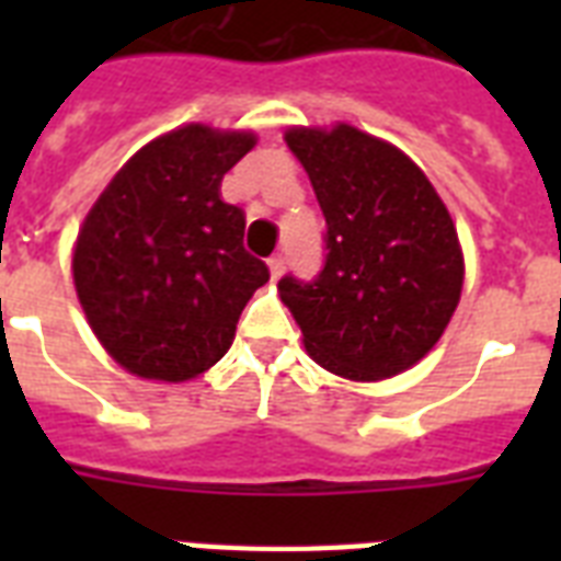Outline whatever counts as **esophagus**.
I'll return each instance as SVG.
<instances>
[{"mask_svg":"<svg viewBox=\"0 0 561 561\" xmlns=\"http://www.w3.org/2000/svg\"><path fill=\"white\" fill-rule=\"evenodd\" d=\"M267 267H271L273 279H279L282 273H285V255H273V259H267Z\"/></svg>","mask_w":561,"mask_h":561,"instance_id":"obj_1","label":"esophagus"}]
</instances>
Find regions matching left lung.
<instances>
[{
  "instance_id": "left-lung-1",
  "label": "left lung",
  "mask_w": 561,
  "mask_h": 561,
  "mask_svg": "<svg viewBox=\"0 0 561 561\" xmlns=\"http://www.w3.org/2000/svg\"><path fill=\"white\" fill-rule=\"evenodd\" d=\"M285 142L325 218L323 271L314 282L279 279L308 355L350 381L404 373L460 302L451 215L416 162L358 127H290Z\"/></svg>"
}]
</instances>
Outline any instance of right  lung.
I'll list each match as a JSON object with an SVG mask.
<instances>
[{
  "mask_svg": "<svg viewBox=\"0 0 561 561\" xmlns=\"http://www.w3.org/2000/svg\"><path fill=\"white\" fill-rule=\"evenodd\" d=\"M253 145L247 130L178 127L136 151L83 220L75 290L127 373L171 383L206 373L271 279L244 250V211L220 201V180Z\"/></svg>",
  "mask_w": 561,
  "mask_h": 561,
  "instance_id": "obj_1",
  "label": "right lung"
}]
</instances>
